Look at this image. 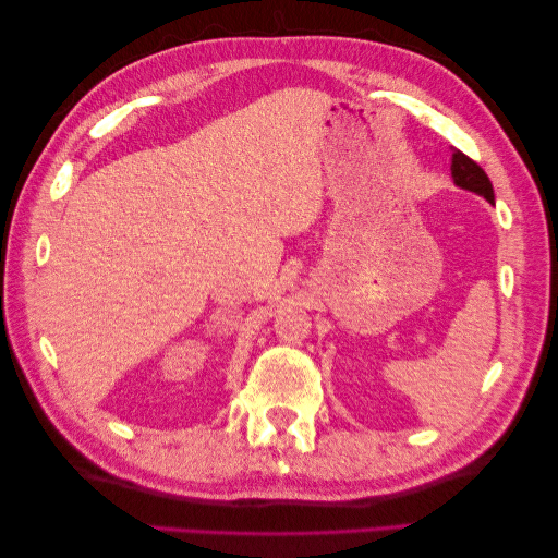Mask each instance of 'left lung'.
Instances as JSON below:
<instances>
[{"label": "left lung", "instance_id": "1", "mask_svg": "<svg viewBox=\"0 0 558 558\" xmlns=\"http://www.w3.org/2000/svg\"><path fill=\"white\" fill-rule=\"evenodd\" d=\"M450 172H453V180L458 186L470 189V192H475L487 198L489 204H494V189L487 172H484L475 160L468 158L465 153L453 148V165H450Z\"/></svg>", "mask_w": 558, "mask_h": 558}]
</instances>
